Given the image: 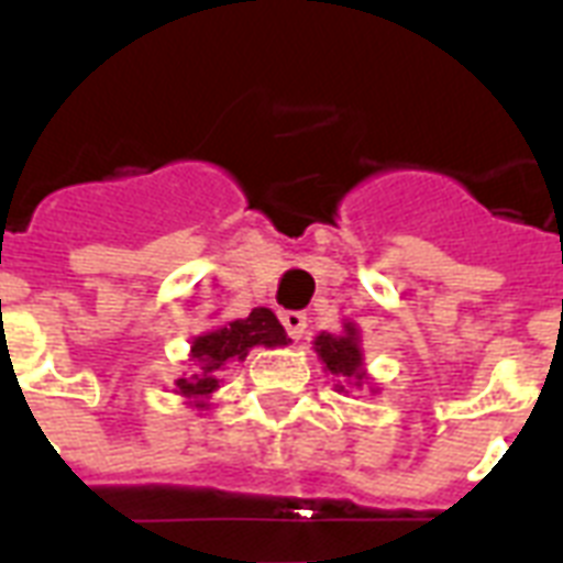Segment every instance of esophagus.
I'll list each match as a JSON object with an SVG mask.
<instances>
[{
  "label": "esophagus",
  "mask_w": 563,
  "mask_h": 563,
  "mask_svg": "<svg viewBox=\"0 0 563 563\" xmlns=\"http://www.w3.org/2000/svg\"><path fill=\"white\" fill-rule=\"evenodd\" d=\"M280 321L283 327H286V333L298 342L300 335L307 333V316L303 312H298V309H286V312H280Z\"/></svg>",
  "instance_id": "1"
}]
</instances>
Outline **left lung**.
Segmentation results:
<instances>
[{
  "label": "left lung",
  "instance_id": "8db88e82",
  "mask_svg": "<svg viewBox=\"0 0 563 563\" xmlns=\"http://www.w3.org/2000/svg\"><path fill=\"white\" fill-rule=\"evenodd\" d=\"M318 360L324 365L327 374L335 376V391H351L371 383L368 371H365V351H362V333L353 321H344L342 333H318L316 342ZM376 391V385H371Z\"/></svg>",
  "mask_w": 563,
  "mask_h": 563
}]
</instances>
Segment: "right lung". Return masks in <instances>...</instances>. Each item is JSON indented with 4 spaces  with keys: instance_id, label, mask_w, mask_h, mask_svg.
Returning <instances> with one entry per match:
<instances>
[{
    "instance_id": "add662e5",
    "label": "right lung",
    "mask_w": 563,
    "mask_h": 563,
    "mask_svg": "<svg viewBox=\"0 0 563 563\" xmlns=\"http://www.w3.org/2000/svg\"><path fill=\"white\" fill-rule=\"evenodd\" d=\"M283 347L289 344V335L283 330L272 309L256 307L247 318H236L228 324H219L207 333L195 335L189 347V365L192 371L175 379V394H180L187 406L203 411L212 406V394L219 391L221 376L233 362H245L251 347Z\"/></svg>"
}]
</instances>
